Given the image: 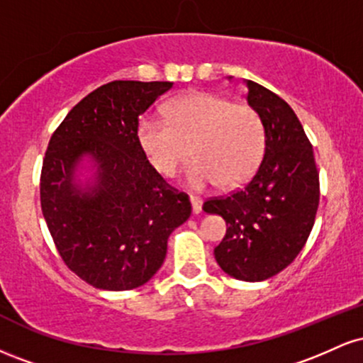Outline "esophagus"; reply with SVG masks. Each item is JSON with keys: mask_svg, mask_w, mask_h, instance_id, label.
I'll return each mask as SVG.
<instances>
[{"mask_svg": "<svg viewBox=\"0 0 363 363\" xmlns=\"http://www.w3.org/2000/svg\"><path fill=\"white\" fill-rule=\"evenodd\" d=\"M191 206H193V213H194V215L201 213L203 199H201V198H196V196H191Z\"/></svg>", "mask_w": 363, "mask_h": 363, "instance_id": "esophagus-1", "label": "esophagus"}]
</instances>
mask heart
I'll list each match as a JSON object with an SVG mask.
<instances>
[{"label": "heart", "mask_w": 363, "mask_h": 363, "mask_svg": "<svg viewBox=\"0 0 363 363\" xmlns=\"http://www.w3.org/2000/svg\"><path fill=\"white\" fill-rule=\"evenodd\" d=\"M138 141L150 164L164 176L177 172L191 146L196 158L186 170V184L203 191L220 181L240 184L251 176L264 150V128L252 107L194 91L170 102L167 119L145 116Z\"/></svg>", "instance_id": "b5f03b06"}]
</instances>
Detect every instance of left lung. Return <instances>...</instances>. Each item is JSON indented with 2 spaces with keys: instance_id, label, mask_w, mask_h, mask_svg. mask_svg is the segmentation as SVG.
I'll list each match as a JSON object with an SVG mask.
<instances>
[{
  "instance_id": "left-lung-1",
  "label": "left lung",
  "mask_w": 363,
  "mask_h": 363,
  "mask_svg": "<svg viewBox=\"0 0 363 363\" xmlns=\"http://www.w3.org/2000/svg\"><path fill=\"white\" fill-rule=\"evenodd\" d=\"M247 104L264 128V153L242 189L211 198L206 213L220 215L227 234L215 259L228 277L262 281L285 269L307 242L319 206V174L301 121L283 99L245 80Z\"/></svg>"
}]
</instances>
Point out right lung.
Segmentation results:
<instances>
[{
  "mask_svg": "<svg viewBox=\"0 0 363 363\" xmlns=\"http://www.w3.org/2000/svg\"><path fill=\"white\" fill-rule=\"evenodd\" d=\"M170 82L116 80L99 86L54 131L40 174V206L57 252L101 290H133L164 264L167 240L191 216L179 193L150 165L138 118ZM90 169L85 182L81 170Z\"/></svg>",
  "mask_w": 363,
  "mask_h": 363,
  "instance_id": "right-lung-1",
  "label": "right lung"
}]
</instances>
